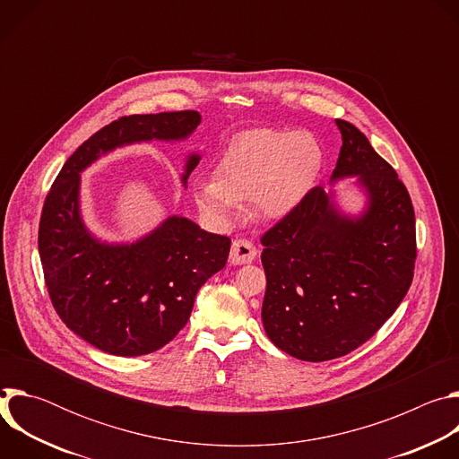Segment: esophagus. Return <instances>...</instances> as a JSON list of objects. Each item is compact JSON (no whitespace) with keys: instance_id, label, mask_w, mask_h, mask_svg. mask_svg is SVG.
I'll list each match as a JSON object with an SVG mask.
<instances>
[{"instance_id":"obj_1","label":"esophagus","mask_w":459,"mask_h":459,"mask_svg":"<svg viewBox=\"0 0 459 459\" xmlns=\"http://www.w3.org/2000/svg\"><path fill=\"white\" fill-rule=\"evenodd\" d=\"M257 250L248 239H234L230 248V264L232 265H245L255 257Z\"/></svg>"}]
</instances>
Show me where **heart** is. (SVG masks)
Masks as SVG:
<instances>
[{"label": "heart", "mask_w": 459, "mask_h": 459, "mask_svg": "<svg viewBox=\"0 0 459 459\" xmlns=\"http://www.w3.org/2000/svg\"><path fill=\"white\" fill-rule=\"evenodd\" d=\"M321 167L323 149L312 134L255 128L229 143L218 174H202L192 181V198L218 225L236 220L247 200L264 218L281 220L308 198Z\"/></svg>", "instance_id": "heart-1"}]
</instances>
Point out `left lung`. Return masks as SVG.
Here are the masks:
<instances>
[{"mask_svg":"<svg viewBox=\"0 0 459 459\" xmlns=\"http://www.w3.org/2000/svg\"><path fill=\"white\" fill-rule=\"evenodd\" d=\"M331 183L356 178L359 214L336 192L314 186L308 198L261 238L267 290L261 307L269 340L292 358H342L394 314L414 276L416 220L405 185L352 123Z\"/></svg>","mask_w":459,"mask_h":459,"instance_id":"left-lung-1","label":"left lung"}]
</instances>
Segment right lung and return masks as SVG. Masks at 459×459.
I'll list each match as a JSON object with an SVG mask.
<instances>
[{"label": "right lung", "instance_id": "add662e5", "mask_svg": "<svg viewBox=\"0 0 459 459\" xmlns=\"http://www.w3.org/2000/svg\"><path fill=\"white\" fill-rule=\"evenodd\" d=\"M200 123L195 110L119 117L78 147L47 194L38 248L48 296L63 323L107 354L143 356L174 340L225 267L230 239L174 214L136 241H103L83 221L82 172L125 145L185 142ZM200 160L186 154L183 186Z\"/></svg>", "mask_w": 459, "mask_h": 459}]
</instances>
